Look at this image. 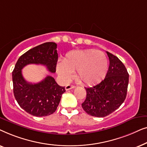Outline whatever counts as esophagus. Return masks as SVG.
Listing matches in <instances>:
<instances>
[{
	"mask_svg": "<svg viewBox=\"0 0 147 147\" xmlns=\"http://www.w3.org/2000/svg\"><path fill=\"white\" fill-rule=\"evenodd\" d=\"M76 86L73 85H70V84H68V85L65 86V90H69L71 89H73V88H75Z\"/></svg>",
	"mask_w": 147,
	"mask_h": 147,
	"instance_id": "esophagus-1",
	"label": "esophagus"
}]
</instances>
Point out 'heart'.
Returning a JSON list of instances; mask_svg holds the SVG:
<instances>
[{"instance_id":"b5f03b06","label":"heart","mask_w":147,"mask_h":147,"mask_svg":"<svg viewBox=\"0 0 147 147\" xmlns=\"http://www.w3.org/2000/svg\"><path fill=\"white\" fill-rule=\"evenodd\" d=\"M108 59L105 54L93 49L73 51L66 54L62 63L57 65V71L64 80L71 77L76 71L77 80L85 85H92L105 77Z\"/></svg>"}]
</instances>
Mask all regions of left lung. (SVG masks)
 <instances>
[{"instance_id":"8db88e82","label":"left lung","mask_w":147,"mask_h":147,"mask_svg":"<svg viewBox=\"0 0 147 147\" xmlns=\"http://www.w3.org/2000/svg\"><path fill=\"white\" fill-rule=\"evenodd\" d=\"M110 65L104 80L85 88L86 98L82 106L86 113L96 117H105L115 111L125 100L129 75L122 62L106 51Z\"/></svg>"}]
</instances>
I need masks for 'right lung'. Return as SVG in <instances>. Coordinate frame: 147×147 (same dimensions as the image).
Masks as SVG:
<instances>
[{
  "label": "right lung",
  "instance_id": "1",
  "mask_svg": "<svg viewBox=\"0 0 147 147\" xmlns=\"http://www.w3.org/2000/svg\"><path fill=\"white\" fill-rule=\"evenodd\" d=\"M57 44L47 42L29 49L19 58L13 71L14 96L19 105L31 115H51L57 110L65 87L47 76L39 83H29L22 75V69L29 64H41L55 73L58 59Z\"/></svg>",
  "mask_w": 147,
  "mask_h": 147
}]
</instances>
